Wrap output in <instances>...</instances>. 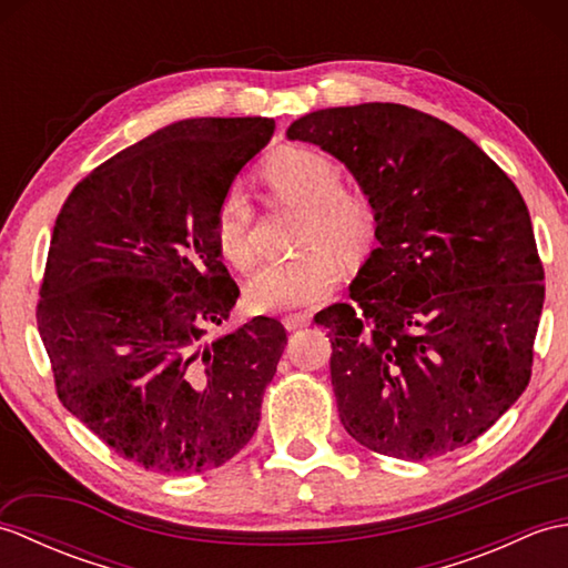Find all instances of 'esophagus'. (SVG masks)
<instances>
[{
	"label": "esophagus",
	"mask_w": 568,
	"mask_h": 568,
	"mask_svg": "<svg viewBox=\"0 0 568 568\" xmlns=\"http://www.w3.org/2000/svg\"><path fill=\"white\" fill-rule=\"evenodd\" d=\"M310 320H312V317L307 315V312H293V315H285V317H283V324H285L287 332H295V329L307 327Z\"/></svg>",
	"instance_id": "esophagus-1"
}]
</instances>
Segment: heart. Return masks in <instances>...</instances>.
I'll list each match as a JSON object with an SVG mask.
<instances>
[{
  "mask_svg": "<svg viewBox=\"0 0 568 568\" xmlns=\"http://www.w3.org/2000/svg\"><path fill=\"white\" fill-rule=\"evenodd\" d=\"M263 183L281 202L305 210L293 258L265 263L248 281V303L256 310H295L327 297L344 277L346 256L366 253L376 236V214L364 192L344 187L327 153L285 146L261 168ZM214 234L236 268L253 263V204L241 187H229L214 212Z\"/></svg>",
  "mask_w": 568,
  "mask_h": 568,
  "instance_id": "b5f03b06",
  "label": "heart"
}]
</instances>
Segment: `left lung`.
<instances>
[{"label": "left lung", "instance_id": "obj_1", "mask_svg": "<svg viewBox=\"0 0 568 568\" xmlns=\"http://www.w3.org/2000/svg\"><path fill=\"white\" fill-rule=\"evenodd\" d=\"M287 139L336 155L376 214L354 303L315 315L344 429L409 462L478 439L527 388L545 305L520 190L462 131L405 104L312 112Z\"/></svg>", "mask_w": 568, "mask_h": 568}]
</instances>
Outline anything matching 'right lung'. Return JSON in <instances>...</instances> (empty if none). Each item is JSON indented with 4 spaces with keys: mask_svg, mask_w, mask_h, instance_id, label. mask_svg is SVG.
I'll return each mask as SVG.
<instances>
[{
    "mask_svg": "<svg viewBox=\"0 0 568 568\" xmlns=\"http://www.w3.org/2000/svg\"><path fill=\"white\" fill-rule=\"evenodd\" d=\"M265 116H202L112 155L60 210L36 322L58 400L153 474L226 464L261 419L287 344L273 317L207 339L236 305L214 212L273 136Z\"/></svg>",
    "mask_w": 568,
    "mask_h": 568,
    "instance_id": "add662e5",
    "label": "right lung"
}]
</instances>
